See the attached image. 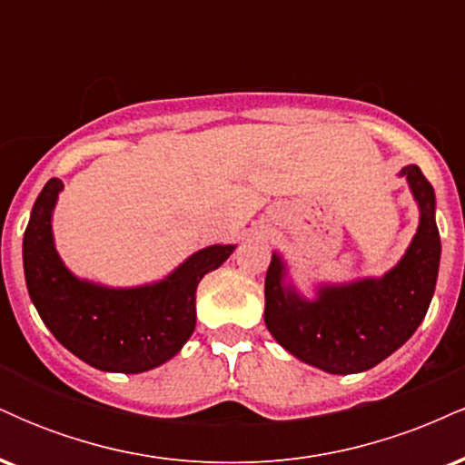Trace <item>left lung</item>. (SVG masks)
Listing matches in <instances>:
<instances>
[{
    "instance_id": "8db88e82",
    "label": "left lung",
    "mask_w": 465,
    "mask_h": 465,
    "mask_svg": "<svg viewBox=\"0 0 465 465\" xmlns=\"http://www.w3.org/2000/svg\"><path fill=\"white\" fill-rule=\"evenodd\" d=\"M420 225L402 260L382 277L322 284L306 300L286 284V264L273 253L264 280V323L295 359L328 373L376 367L411 339L433 300L441 242L435 223V190L418 165H404Z\"/></svg>"
}]
</instances>
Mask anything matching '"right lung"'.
I'll use <instances>...</instances> for the list:
<instances>
[{"mask_svg":"<svg viewBox=\"0 0 465 465\" xmlns=\"http://www.w3.org/2000/svg\"><path fill=\"white\" fill-rule=\"evenodd\" d=\"M61 179H50L32 207L24 233V273L30 300L58 343L103 371L142 373L183 348L196 325V286L233 253L212 244L192 253L162 282L111 288L80 280L54 247L52 212Z\"/></svg>","mask_w":465,"mask_h":465,"instance_id":"add662e5","label":"right lung"}]
</instances>
